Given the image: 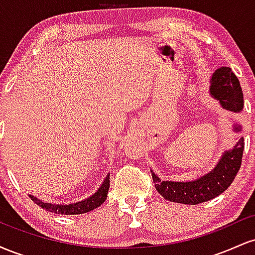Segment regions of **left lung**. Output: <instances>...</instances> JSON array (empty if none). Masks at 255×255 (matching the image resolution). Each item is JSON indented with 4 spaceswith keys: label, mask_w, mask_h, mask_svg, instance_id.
<instances>
[{
    "label": "left lung",
    "mask_w": 255,
    "mask_h": 255,
    "mask_svg": "<svg viewBox=\"0 0 255 255\" xmlns=\"http://www.w3.org/2000/svg\"><path fill=\"white\" fill-rule=\"evenodd\" d=\"M211 95L217 98L225 109L239 113L244 108V93L238 77L229 67H222L213 73ZM240 130V127H235ZM244 137L239 140L233 150L227 151L211 172L191 182L160 181L152 174L154 187L163 198L174 203L197 205L222 194L233 183L240 170L244 154Z\"/></svg>",
    "instance_id": "left-lung-1"
}]
</instances>
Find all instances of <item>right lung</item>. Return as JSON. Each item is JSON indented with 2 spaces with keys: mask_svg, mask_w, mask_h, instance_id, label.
I'll use <instances>...</instances> for the list:
<instances>
[{
  "mask_svg": "<svg viewBox=\"0 0 255 255\" xmlns=\"http://www.w3.org/2000/svg\"><path fill=\"white\" fill-rule=\"evenodd\" d=\"M109 176L110 175H108L107 178L104 180L103 184L101 186V188H99L92 197H90L89 199H86V200L80 201V203L77 204L54 205L43 203L42 200L33 197V195H30V198L32 201H34V203L38 205V206H40L42 209L46 210V211H50L52 213H60V215H81V213H86L97 209L98 206H101V205L104 203L110 187Z\"/></svg>",
  "mask_w": 255,
  "mask_h": 255,
  "instance_id": "obj_1",
  "label": "right lung"
}]
</instances>
